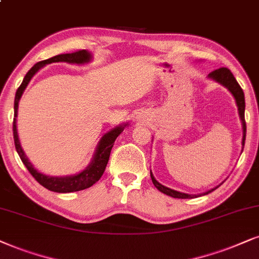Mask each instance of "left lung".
I'll use <instances>...</instances> for the list:
<instances>
[{"label":"left lung","mask_w":259,"mask_h":259,"mask_svg":"<svg viewBox=\"0 0 259 259\" xmlns=\"http://www.w3.org/2000/svg\"><path fill=\"white\" fill-rule=\"evenodd\" d=\"M209 76H210L211 78H214V80H217L218 82H220L221 84H224L225 87H227L228 90H230V92H232V94L234 96L235 101H237V105H238L239 116H240L241 123H243V130H244L243 146H244L245 145V137H246V122H245V97H244L243 90H241V87L239 86V83L237 82V80H235L233 74L231 73V70L227 69V68H220V69L211 71V73L209 74ZM243 148H244V147H243ZM150 178H152L153 184L155 185V188L158 189L159 191L163 192V194L167 195V196H171V197H175V198H195V197H198V196H199V195L192 196V195H188V194H183V192H179V191H176V190L166 188V186L160 184V183L156 181L155 178H154L152 172H150ZM215 189H218V188H215ZM215 189H211V190H209V191L204 192V195H207V194H209V192L214 191Z\"/></svg>","instance_id":"1"}]
</instances>
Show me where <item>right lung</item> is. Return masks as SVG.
Wrapping results in <instances>:
<instances>
[{
  "label": "right lung",
  "instance_id": "obj_1",
  "mask_svg": "<svg viewBox=\"0 0 259 259\" xmlns=\"http://www.w3.org/2000/svg\"><path fill=\"white\" fill-rule=\"evenodd\" d=\"M90 60H91V55L88 54L86 50H78V51L71 52V54L57 55V56L49 58V60L38 62L37 64H34L33 67L27 71V74H26L24 80H22L20 87H19L18 91H16L15 100H14V119H13V135H14V145H15L16 152H18L21 161L24 162V165L26 166V168L28 169V172L34 177L35 181H37L40 185L44 186V188L50 190V191L62 192V194H64V192L80 191V190L91 188L92 185L96 184V183L101 178L104 171H105L114 141H116L119 134L123 132L124 126L125 125L114 127L113 130H111V132H109L103 136V139L100 140L99 146H98L97 148L96 155H94L93 160H92L91 165L88 166L84 171L78 173L76 176H71V177H61V178H58V177H49V176L42 175L40 172H38L37 169L32 166V163L28 161L27 158H26L24 150H22L20 146V142H19L18 132H16V114H18L19 100H20L22 92L25 91V88L28 84L32 76H33V75L37 73L40 68L44 67L45 64L52 63V62H68V63L81 64V63H86V62H88Z\"/></svg>",
  "mask_w": 259,
  "mask_h": 259
}]
</instances>
